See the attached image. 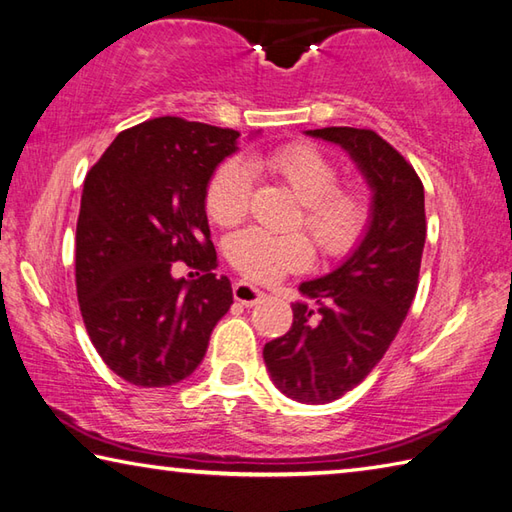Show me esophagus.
I'll use <instances>...</instances> for the list:
<instances>
[{"instance_id": "1", "label": "esophagus", "mask_w": 512, "mask_h": 512, "mask_svg": "<svg viewBox=\"0 0 512 512\" xmlns=\"http://www.w3.org/2000/svg\"><path fill=\"white\" fill-rule=\"evenodd\" d=\"M263 298H265V291H260L254 285H249V283H236L234 285V300L241 302V305H245V307H254Z\"/></svg>"}]
</instances>
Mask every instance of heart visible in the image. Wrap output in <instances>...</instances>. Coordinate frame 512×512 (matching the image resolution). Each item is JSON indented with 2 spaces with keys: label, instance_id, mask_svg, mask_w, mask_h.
I'll use <instances>...</instances> for the list:
<instances>
[{
  "label": "heart",
  "instance_id": "b5f03b06",
  "mask_svg": "<svg viewBox=\"0 0 512 512\" xmlns=\"http://www.w3.org/2000/svg\"><path fill=\"white\" fill-rule=\"evenodd\" d=\"M265 170L302 203V223L322 252L347 254L367 227V203L351 187H338V170L311 145H287L245 163L229 159L212 174L205 190V207L214 223H241L252 198V172ZM227 258L256 283H271L287 271L307 269L314 249L302 234H269L249 227L227 241Z\"/></svg>",
  "mask_w": 512,
  "mask_h": 512
}]
</instances>
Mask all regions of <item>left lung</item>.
Returning <instances> with one entry per match:
<instances>
[{"label":"left lung","instance_id":"1","mask_svg":"<svg viewBox=\"0 0 512 512\" xmlns=\"http://www.w3.org/2000/svg\"><path fill=\"white\" fill-rule=\"evenodd\" d=\"M305 134L340 145L371 190L369 221L358 245L329 274L300 283L305 300L291 305L294 325L263 349L280 393L302 404H327L367 378L409 314L426 241L424 185L373 130Z\"/></svg>","mask_w":512,"mask_h":512}]
</instances>
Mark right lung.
<instances>
[{
  "label": "right lung",
  "instance_id": "right-lung-1",
  "mask_svg": "<svg viewBox=\"0 0 512 512\" xmlns=\"http://www.w3.org/2000/svg\"><path fill=\"white\" fill-rule=\"evenodd\" d=\"M258 134V132H256ZM241 132L161 117L121 132L83 183L77 296L103 362L137 387H172L196 371L229 307L205 214L212 174ZM183 259L198 279H174Z\"/></svg>",
  "mask_w": 512,
  "mask_h": 512
}]
</instances>
